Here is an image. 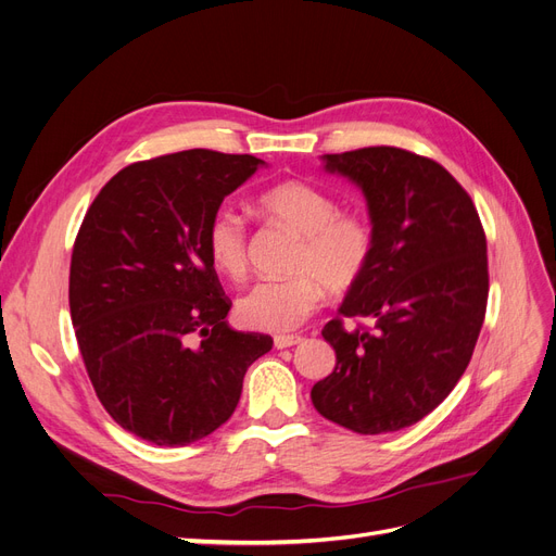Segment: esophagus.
Here are the masks:
<instances>
[{"label": "esophagus", "mask_w": 556, "mask_h": 556, "mask_svg": "<svg viewBox=\"0 0 556 556\" xmlns=\"http://www.w3.org/2000/svg\"><path fill=\"white\" fill-rule=\"evenodd\" d=\"M301 341H304V336H296V333H280V336H276V339H274V345H276L278 350H282V348L299 345Z\"/></svg>", "instance_id": "obj_1"}]
</instances>
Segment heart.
Instances as JSON below:
<instances>
[{"label":"heart","instance_id":"b5f03b06","mask_svg":"<svg viewBox=\"0 0 556 556\" xmlns=\"http://www.w3.org/2000/svg\"><path fill=\"white\" fill-rule=\"evenodd\" d=\"M262 206L299 231L301 248L288 280H262L239 299V319L260 331L285 333L299 327L319 306L325 288L348 292L362 280L374 252V233L359 215H341L336 199L308 182L290 180L268 190ZM211 264L227 278L248 271V229L243 217L220 206L206 227Z\"/></svg>","mask_w":556,"mask_h":556}]
</instances>
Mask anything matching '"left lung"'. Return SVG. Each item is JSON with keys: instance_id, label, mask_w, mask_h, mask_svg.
<instances>
[{"instance_id": "obj_1", "label": "left lung", "mask_w": 556, "mask_h": 556, "mask_svg": "<svg viewBox=\"0 0 556 556\" xmlns=\"http://www.w3.org/2000/svg\"><path fill=\"white\" fill-rule=\"evenodd\" d=\"M325 172L366 199L374 252L341 317L325 325L333 371L313 384L315 410L357 433L406 429L466 371L486 308V239L473 201L439 162L392 146L323 155Z\"/></svg>"}]
</instances>
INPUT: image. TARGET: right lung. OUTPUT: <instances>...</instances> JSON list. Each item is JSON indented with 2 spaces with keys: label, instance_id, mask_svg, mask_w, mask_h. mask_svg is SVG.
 Instances as JSON below:
<instances>
[{
  "label": "right lung",
  "instance_id": "add662e5",
  "mask_svg": "<svg viewBox=\"0 0 556 556\" xmlns=\"http://www.w3.org/2000/svg\"><path fill=\"white\" fill-rule=\"evenodd\" d=\"M264 160L215 150L137 162L92 201L74 243L70 308L106 413L139 439L180 447L237 410L271 336L233 331L206 252L223 199Z\"/></svg>",
  "mask_w": 556,
  "mask_h": 556
}]
</instances>
